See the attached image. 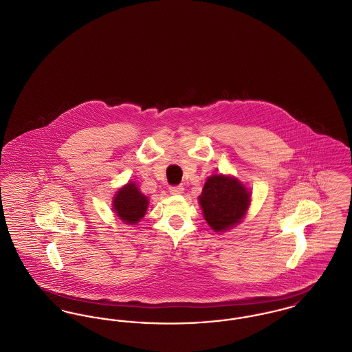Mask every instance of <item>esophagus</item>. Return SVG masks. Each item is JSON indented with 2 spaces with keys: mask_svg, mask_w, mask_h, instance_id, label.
I'll return each mask as SVG.
<instances>
[{
  "mask_svg": "<svg viewBox=\"0 0 352 352\" xmlns=\"http://www.w3.org/2000/svg\"><path fill=\"white\" fill-rule=\"evenodd\" d=\"M169 192H170L172 195H182V193H184V187H183V186L170 187L169 188Z\"/></svg>",
  "mask_w": 352,
  "mask_h": 352,
  "instance_id": "34e87169",
  "label": "esophagus"
}]
</instances>
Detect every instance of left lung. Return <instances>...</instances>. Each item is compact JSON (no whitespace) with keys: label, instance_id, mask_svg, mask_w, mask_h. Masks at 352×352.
<instances>
[{"label":"left lung","instance_id":"8db88e82","mask_svg":"<svg viewBox=\"0 0 352 352\" xmlns=\"http://www.w3.org/2000/svg\"><path fill=\"white\" fill-rule=\"evenodd\" d=\"M252 192L237 177L211 175L199 196L203 216L214 232L232 230L247 214Z\"/></svg>","mask_w":352,"mask_h":352}]
</instances>
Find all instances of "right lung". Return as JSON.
<instances>
[{
    "mask_svg": "<svg viewBox=\"0 0 352 352\" xmlns=\"http://www.w3.org/2000/svg\"><path fill=\"white\" fill-rule=\"evenodd\" d=\"M149 206V199L141 193L136 183L128 182L125 186L118 188L112 200V210L118 219L129 226H136Z\"/></svg>",
    "mask_w": 352,
    "mask_h": 352,
    "instance_id": "right-lung-1",
    "label": "right lung"
}]
</instances>
